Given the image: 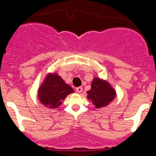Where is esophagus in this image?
I'll list each match as a JSON object with an SVG mask.
<instances>
[{
  "label": "esophagus",
  "mask_w": 156,
  "mask_h": 156,
  "mask_svg": "<svg viewBox=\"0 0 156 156\" xmlns=\"http://www.w3.org/2000/svg\"><path fill=\"white\" fill-rule=\"evenodd\" d=\"M76 91L78 92V93H81V92L82 91V87H76Z\"/></svg>",
  "instance_id": "esophagus-1"
}]
</instances>
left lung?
<instances>
[{
	"mask_svg": "<svg viewBox=\"0 0 156 156\" xmlns=\"http://www.w3.org/2000/svg\"><path fill=\"white\" fill-rule=\"evenodd\" d=\"M87 98L91 100L97 108L108 105L115 98V90L106 81L94 78L91 84V89L87 91Z\"/></svg>",
	"mask_w": 156,
	"mask_h": 156,
	"instance_id": "8db88e82",
	"label": "left lung"
}]
</instances>
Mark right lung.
I'll list each match as a JSON object with an SVG mask.
<instances>
[{"instance_id": "add662e5", "label": "right lung", "mask_w": 156, "mask_h": 156, "mask_svg": "<svg viewBox=\"0 0 156 156\" xmlns=\"http://www.w3.org/2000/svg\"><path fill=\"white\" fill-rule=\"evenodd\" d=\"M74 90L57 75H49L39 89V99L46 107L55 108Z\"/></svg>"}]
</instances>
